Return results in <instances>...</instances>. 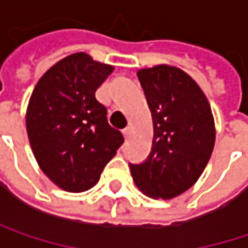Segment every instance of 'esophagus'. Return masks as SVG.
Returning <instances> with one entry per match:
<instances>
[{"mask_svg": "<svg viewBox=\"0 0 248 248\" xmlns=\"http://www.w3.org/2000/svg\"><path fill=\"white\" fill-rule=\"evenodd\" d=\"M122 133H124V139L127 140V139L130 138V135H132V127H129V126H127V127H124V130H122Z\"/></svg>", "mask_w": 248, "mask_h": 248, "instance_id": "esophagus-1", "label": "esophagus"}]
</instances>
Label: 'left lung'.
I'll return each instance as SVG.
<instances>
[{
  "label": "left lung",
  "instance_id": "1",
  "mask_svg": "<svg viewBox=\"0 0 248 248\" xmlns=\"http://www.w3.org/2000/svg\"><path fill=\"white\" fill-rule=\"evenodd\" d=\"M152 110V152L130 164L135 184L147 197L170 199L189 189L205 170L215 146L211 105L195 81L177 67L138 73Z\"/></svg>",
  "mask_w": 248,
  "mask_h": 248
}]
</instances>
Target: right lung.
Returning <instances> with one entry per match:
<instances>
[{
  "mask_svg": "<svg viewBox=\"0 0 248 248\" xmlns=\"http://www.w3.org/2000/svg\"><path fill=\"white\" fill-rule=\"evenodd\" d=\"M112 71L113 67L76 53L49 68L31 96L26 130L32 152L42 171L70 192L94 186L124 141L95 98Z\"/></svg>",
  "mask_w": 248,
  "mask_h": 248,
  "instance_id": "add662e5",
  "label": "right lung"
}]
</instances>
